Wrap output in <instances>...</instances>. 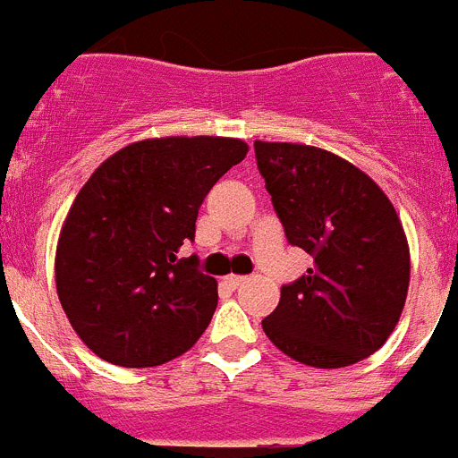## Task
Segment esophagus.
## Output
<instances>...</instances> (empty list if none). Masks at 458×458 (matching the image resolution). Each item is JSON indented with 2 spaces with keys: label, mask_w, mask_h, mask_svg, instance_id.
<instances>
[{
  "label": "esophagus",
  "mask_w": 458,
  "mask_h": 458,
  "mask_svg": "<svg viewBox=\"0 0 458 458\" xmlns=\"http://www.w3.org/2000/svg\"><path fill=\"white\" fill-rule=\"evenodd\" d=\"M225 282L229 286H232V289H238V286H241L242 282H245V277H242V275H226Z\"/></svg>",
  "instance_id": "1"
}]
</instances>
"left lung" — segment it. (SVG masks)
Listing matches in <instances>:
<instances>
[{"mask_svg":"<svg viewBox=\"0 0 458 458\" xmlns=\"http://www.w3.org/2000/svg\"><path fill=\"white\" fill-rule=\"evenodd\" d=\"M254 153L286 241L314 259L307 275L282 286L264 333L282 353L318 369L369 358L402 317L411 279L394 206L330 151L254 141Z\"/></svg>","mask_w":458,"mask_h":458,"instance_id":"obj_1","label":"left lung"}]
</instances>
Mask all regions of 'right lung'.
Wrapping results in <instances>:
<instances>
[{
  "mask_svg": "<svg viewBox=\"0 0 458 458\" xmlns=\"http://www.w3.org/2000/svg\"><path fill=\"white\" fill-rule=\"evenodd\" d=\"M248 144L229 137L135 141L72 201L56 245V293L98 358L156 367L192 349L217 307L216 277L179 257L210 188Z\"/></svg>",
  "mask_w": 458,
  "mask_h": 458,
  "instance_id": "obj_1",
  "label": "right lung"
}]
</instances>
